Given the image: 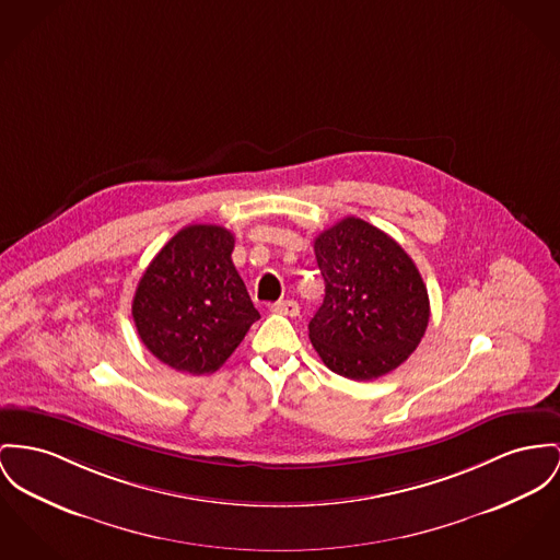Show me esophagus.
<instances>
[{"mask_svg":"<svg viewBox=\"0 0 560 560\" xmlns=\"http://www.w3.org/2000/svg\"><path fill=\"white\" fill-rule=\"evenodd\" d=\"M271 312L284 314V316H298L299 303L295 299H282V301H278V303L271 305Z\"/></svg>","mask_w":560,"mask_h":560,"instance_id":"esophagus-1","label":"esophagus"}]
</instances>
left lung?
<instances>
[{
    "label": "left lung",
    "mask_w": 560,
    "mask_h": 560,
    "mask_svg": "<svg viewBox=\"0 0 560 560\" xmlns=\"http://www.w3.org/2000/svg\"><path fill=\"white\" fill-rule=\"evenodd\" d=\"M325 301L310 320L323 363L368 382L408 361L429 325V295L408 253L384 231L348 217L314 240Z\"/></svg>",
    "instance_id": "8db88e82"
}]
</instances>
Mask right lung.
Here are the masks:
<instances>
[{
    "mask_svg": "<svg viewBox=\"0 0 560 560\" xmlns=\"http://www.w3.org/2000/svg\"><path fill=\"white\" fill-rule=\"evenodd\" d=\"M219 224H188L150 261L131 305L138 336L176 372L214 373L261 318Z\"/></svg>",
    "mask_w": 560,
    "mask_h": 560,
    "instance_id": "obj_1",
    "label": "right lung"
}]
</instances>
